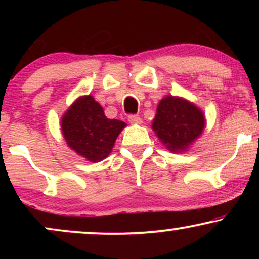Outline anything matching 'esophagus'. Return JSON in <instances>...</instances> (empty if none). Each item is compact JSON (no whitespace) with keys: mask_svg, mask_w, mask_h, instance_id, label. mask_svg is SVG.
<instances>
[{"mask_svg":"<svg viewBox=\"0 0 259 259\" xmlns=\"http://www.w3.org/2000/svg\"><path fill=\"white\" fill-rule=\"evenodd\" d=\"M127 120H129L132 124H141L142 123V119L139 117V115H129V117H127Z\"/></svg>","mask_w":259,"mask_h":259,"instance_id":"1","label":"esophagus"}]
</instances>
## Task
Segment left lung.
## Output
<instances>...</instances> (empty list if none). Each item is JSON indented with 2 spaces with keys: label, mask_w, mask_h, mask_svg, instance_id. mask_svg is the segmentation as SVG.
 <instances>
[{
  "label": "left lung",
  "mask_w": 259,
  "mask_h": 259,
  "mask_svg": "<svg viewBox=\"0 0 259 259\" xmlns=\"http://www.w3.org/2000/svg\"><path fill=\"white\" fill-rule=\"evenodd\" d=\"M206 127V117L195 103L179 96L163 97L157 106L152 130L170 152H185Z\"/></svg>",
  "instance_id": "1"
}]
</instances>
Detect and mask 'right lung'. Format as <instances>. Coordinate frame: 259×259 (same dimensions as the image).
I'll return each instance as SVG.
<instances>
[{
	"instance_id": "obj_1",
	"label": "right lung",
	"mask_w": 259,
	"mask_h": 259,
	"mask_svg": "<svg viewBox=\"0 0 259 259\" xmlns=\"http://www.w3.org/2000/svg\"><path fill=\"white\" fill-rule=\"evenodd\" d=\"M125 126L124 121L108 119L91 95L78 97L61 119L62 134L70 150L92 163L108 157Z\"/></svg>"
}]
</instances>
